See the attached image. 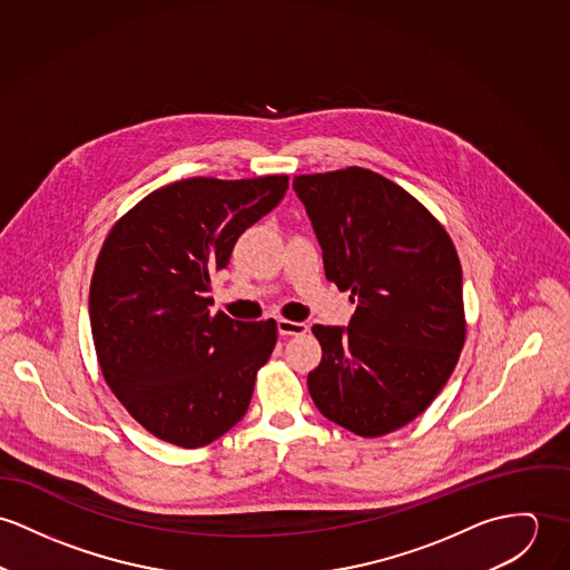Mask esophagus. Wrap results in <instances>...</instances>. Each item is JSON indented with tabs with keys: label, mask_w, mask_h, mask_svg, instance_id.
I'll list each match as a JSON object with an SVG mask.
<instances>
[{
	"label": "esophagus",
	"mask_w": 570,
	"mask_h": 570,
	"mask_svg": "<svg viewBox=\"0 0 570 570\" xmlns=\"http://www.w3.org/2000/svg\"><path fill=\"white\" fill-rule=\"evenodd\" d=\"M277 332L282 336H299L308 332V325L302 321H291V318H279L277 321Z\"/></svg>",
	"instance_id": "34e87169"
}]
</instances>
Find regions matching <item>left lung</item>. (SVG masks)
<instances>
[{
	"mask_svg": "<svg viewBox=\"0 0 570 570\" xmlns=\"http://www.w3.org/2000/svg\"><path fill=\"white\" fill-rule=\"evenodd\" d=\"M323 252L325 277L350 291L347 327L315 325L321 363L308 374L316 409L380 438L413 422L450 379L465 315L459 255L442 223L367 168L293 181Z\"/></svg>",
	"mask_w": 570,
	"mask_h": 570,
	"instance_id": "left-lung-1",
	"label": "left lung"
}]
</instances>
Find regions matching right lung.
Masks as SVG:
<instances>
[{
	"label": "right lung",
	"instance_id": "add662e5",
	"mask_svg": "<svg viewBox=\"0 0 570 570\" xmlns=\"http://www.w3.org/2000/svg\"><path fill=\"white\" fill-rule=\"evenodd\" d=\"M288 190L286 175L191 177L150 191L96 259L89 318L102 376L155 438L200 448L236 426L277 323L212 313L214 271Z\"/></svg>",
	"mask_w": 570,
	"mask_h": 570
}]
</instances>
